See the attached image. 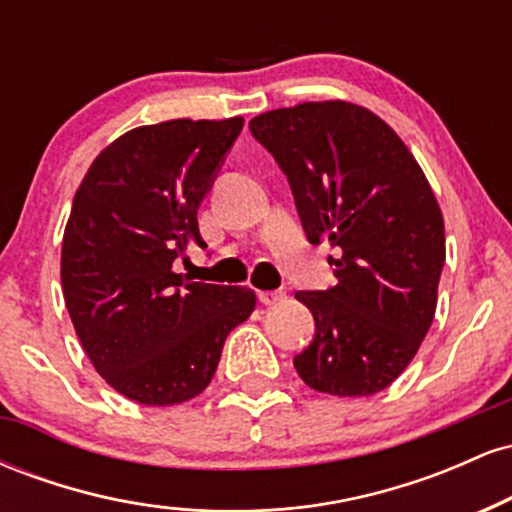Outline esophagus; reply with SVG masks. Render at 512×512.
I'll return each mask as SVG.
<instances>
[{"instance_id":"1","label":"esophagus","mask_w":512,"mask_h":512,"mask_svg":"<svg viewBox=\"0 0 512 512\" xmlns=\"http://www.w3.org/2000/svg\"><path fill=\"white\" fill-rule=\"evenodd\" d=\"M284 298H286L284 291H260L262 305H276L279 301H284Z\"/></svg>"}]
</instances>
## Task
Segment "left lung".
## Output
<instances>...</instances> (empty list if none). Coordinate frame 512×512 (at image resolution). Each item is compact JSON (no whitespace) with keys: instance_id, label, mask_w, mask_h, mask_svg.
<instances>
[{"instance_id":"1","label":"left lung","mask_w":512,"mask_h":512,"mask_svg":"<svg viewBox=\"0 0 512 512\" xmlns=\"http://www.w3.org/2000/svg\"><path fill=\"white\" fill-rule=\"evenodd\" d=\"M289 178L313 245L330 240L337 286L298 291L315 339L293 358L303 383L368 397L402 375L438 305L445 223L424 170L373 110L308 101L250 120Z\"/></svg>"}]
</instances>
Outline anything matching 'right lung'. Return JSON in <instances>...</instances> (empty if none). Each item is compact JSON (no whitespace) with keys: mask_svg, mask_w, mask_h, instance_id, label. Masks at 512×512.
I'll list each match as a JSON object with an SVG mask.
<instances>
[{"mask_svg":"<svg viewBox=\"0 0 512 512\" xmlns=\"http://www.w3.org/2000/svg\"><path fill=\"white\" fill-rule=\"evenodd\" d=\"M243 117L134 127L86 170L62 238V293L93 368L146 407L207 390L255 291L187 281L173 264L199 236L197 209Z\"/></svg>","mask_w":512,"mask_h":512,"instance_id":"right-lung-1","label":"right lung"}]
</instances>
